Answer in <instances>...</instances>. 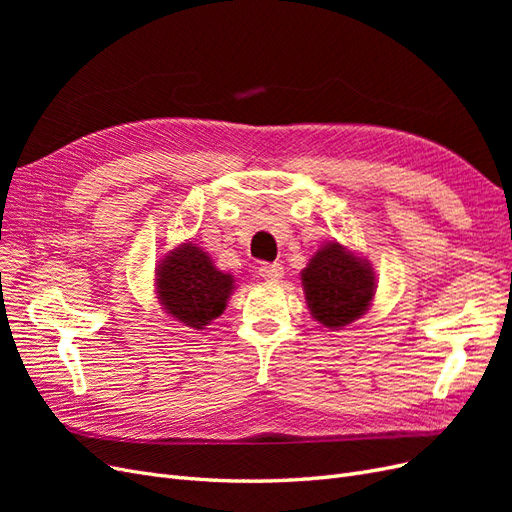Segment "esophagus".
Returning a JSON list of instances; mask_svg holds the SVG:
<instances>
[{
  "label": "esophagus",
  "instance_id": "34e87169",
  "mask_svg": "<svg viewBox=\"0 0 512 512\" xmlns=\"http://www.w3.org/2000/svg\"><path fill=\"white\" fill-rule=\"evenodd\" d=\"M258 273L262 280L277 282L284 275V267L280 265V262H262V265L258 267Z\"/></svg>",
  "mask_w": 512,
  "mask_h": 512
}]
</instances>
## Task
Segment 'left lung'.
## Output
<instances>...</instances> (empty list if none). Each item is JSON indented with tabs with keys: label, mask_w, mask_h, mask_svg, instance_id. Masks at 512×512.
<instances>
[{
	"label": "left lung",
	"mask_w": 512,
	"mask_h": 512,
	"mask_svg": "<svg viewBox=\"0 0 512 512\" xmlns=\"http://www.w3.org/2000/svg\"><path fill=\"white\" fill-rule=\"evenodd\" d=\"M301 280L312 316L329 329L346 327L361 318L376 292L369 262L339 243L320 247L303 269Z\"/></svg>",
	"instance_id": "left-lung-1"
}]
</instances>
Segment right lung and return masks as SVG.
I'll list each match as a JSON object with an SVG mask.
<instances>
[{"instance_id":"add662e5","label":"right lung","mask_w":512,"mask_h":512,"mask_svg":"<svg viewBox=\"0 0 512 512\" xmlns=\"http://www.w3.org/2000/svg\"><path fill=\"white\" fill-rule=\"evenodd\" d=\"M158 294L166 314L185 327L203 329L222 316L235 280L213 267L207 252L183 243L158 265Z\"/></svg>"}]
</instances>
